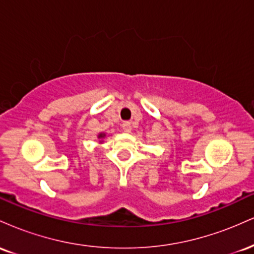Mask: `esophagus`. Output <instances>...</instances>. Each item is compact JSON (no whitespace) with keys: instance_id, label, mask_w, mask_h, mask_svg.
Instances as JSON below:
<instances>
[{"instance_id":"obj_1","label":"esophagus","mask_w":254,"mask_h":254,"mask_svg":"<svg viewBox=\"0 0 254 254\" xmlns=\"http://www.w3.org/2000/svg\"><path fill=\"white\" fill-rule=\"evenodd\" d=\"M122 127H123V130L125 131V132H130V131H131V123H130V122H124Z\"/></svg>"}]
</instances>
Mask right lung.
I'll use <instances>...</instances> for the list:
<instances>
[{
	"instance_id": "right-lung-1",
	"label": "right lung",
	"mask_w": 254,
	"mask_h": 254,
	"mask_svg": "<svg viewBox=\"0 0 254 254\" xmlns=\"http://www.w3.org/2000/svg\"><path fill=\"white\" fill-rule=\"evenodd\" d=\"M105 136H106V133L101 132V133H99V135H98V138H104ZM100 142H101V141H100Z\"/></svg>"
}]
</instances>
